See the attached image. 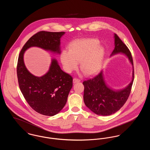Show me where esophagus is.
Returning a JSON list of instances; mask_svg holds the SVG:
<instances>
[{
  "label": "esophagus",
  "instance_id": "1",
  "mask_svg": "<svg viewBox=\"0 0 150 150\" xmlns=\"http://www.w3.org/2000/svg\"><path fill=\"white\" fill-rule=\"evenodd\" d=\"M80 80L79 79H73V83H78V82H80Z\"/></svg>",
  "mask_w": 150,
  "mask_h": 150
}]
</instances>
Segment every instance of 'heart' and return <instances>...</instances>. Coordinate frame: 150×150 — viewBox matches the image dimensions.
<instances>
[{
    "mask_svg": "<svg viewBox=\"0 0 150 150\" xmlns=\"http://www.w3.org/2000/svg\"><path fill=\"white\" fill-rule=\"evenodd\" d=\"M96 39H84L72 42L69 50H64L61 54V61L64 70L71 72L80 61V68L86 75H92L98 71L103 64L105 49L99 45Z\"/></svg>",
    "mask_w": 150,
    "mask_h": 150,
    "instance_id": "1",
    "label": "heart"
}]
</instances>
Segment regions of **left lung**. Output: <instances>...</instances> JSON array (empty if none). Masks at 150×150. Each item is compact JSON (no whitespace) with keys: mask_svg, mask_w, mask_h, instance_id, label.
<instances>
[{"mask_svg":"<svg viewBox=\"0 0 150 150\" xmlns=\"http://www.w3.org/2000/svg\"><path fill=\"white\" fill-rule=\"evenodd\" d=\"M114 38L115 48L111 56L120 53L128 58L133 66L132 80L124 89L114 91L106 84L101 71L93 78L83 83L84 86L83 98L86 106L98 115L108 116L119 110L128 98L134 80V66L131 53L116 34Z\"/></svg>","mask_w":150,"mask_h":150,"instance_id":"left-lung-1","label":"left lung"}]
</instances>
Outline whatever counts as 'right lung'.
<instances>
[{"label":"right lung","instance_id":"add662e5","mask_svg":"<svg viewBox=\"0 0 150 150\" xmlns=\"http://www.w3.org/2000/svg\"><path fill=\"white\" fill-rule=\"evenodd\" d=\"M64 33L44 31L37 33L25 43L18 56L17 74L20 90L30 107L43 115L54 116L64 108L73 79L61 70L56 59H52L50 69L45 75L35 76L26 69L23 54L32 47L60 54V39Z\"/></svg>","mask_w":150,"mask_h":150}]
</instances>
